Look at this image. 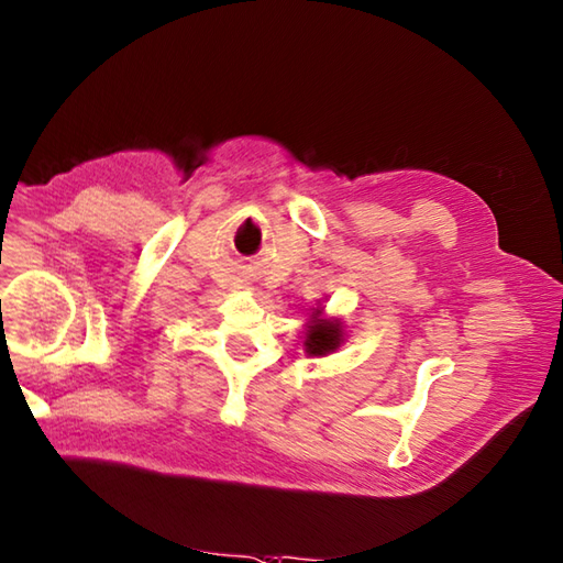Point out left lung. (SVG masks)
<instances>
[{"instance_id": "obj_1", "label": "left lung", "mask_w": 563, "mask_h": 563, "mask_svg": "<svg viewBox=\"0 0 563 563\" xmlns=\"http://www.w3.org/2000/svg\"><path fill=\"white\" fill-rule=\"evenodd\" d=\"M307 328L309 330L305 338V350L309 356H325L330 352H335L344 342L342 323L338 319H321V309H313Z\"/></svg>"}]
</instances>
